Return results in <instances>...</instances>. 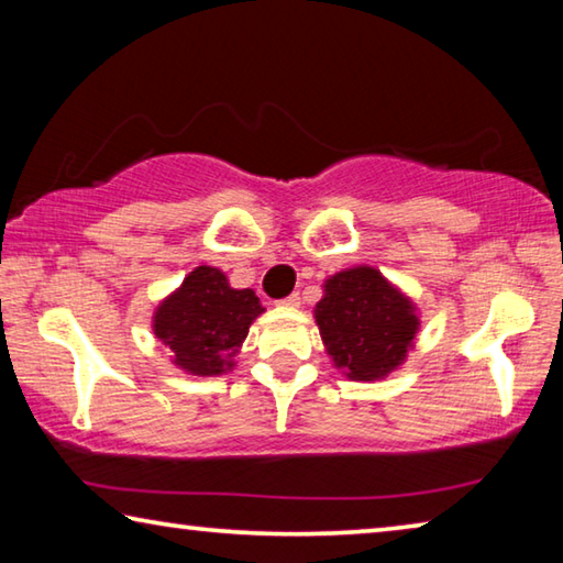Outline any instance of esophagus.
I'll return each instance as SVG.
<instances>
[{"instance_id": "esophagus-1", "label": "esophagus", "mask_w": 563, "mask_h": 563, "mask_svg": "<svg viewBox=\"0 0 563 563\" xmlns=\"http://www.w3.org/2000/svg\"><path fill=\"white\" fill-rule=\"evenodd\" d=\"M280 305H285V308H300V295L292 292L285 300H280Z\"/></svg>"}]
</instances>
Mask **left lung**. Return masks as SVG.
Listing matches in <instances>:
<instances>
[{"label":"left lung","mask_w":563,"mask_h":563,"mask_svg":"<svg viewBox=\"0 0 563 563\" xmlns=\"http://www.w3.org/2000/svg\"><path fill=\"white\" fill-rule=\"evenodd\" d=\"M312 312L332 365L350 379H385L415 347L417 305L373 265L330 275Z\"/></svg>","instance_id":"left-lung-1"}]
</instances>
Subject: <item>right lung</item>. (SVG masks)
I'll return each instance as SVG.
<instances>
[{
    "label": "right lung",
    "instance_id": "add662e5",
    "mask_svg": "<svg viewBox=\"0 0 563 563\" xmlns=\"http://www.w3.org/2000/svg\"><path fill=\"white\" fill-rule=\"evenodd\" d=\"M263 312L251 288H231L223 271L198 265L158 302L151 328L178 369L213 377L235 367L247 330Z\"/></svg>",
    "mask_w": 563,
    "mask_h": 563
}]
</instances>
